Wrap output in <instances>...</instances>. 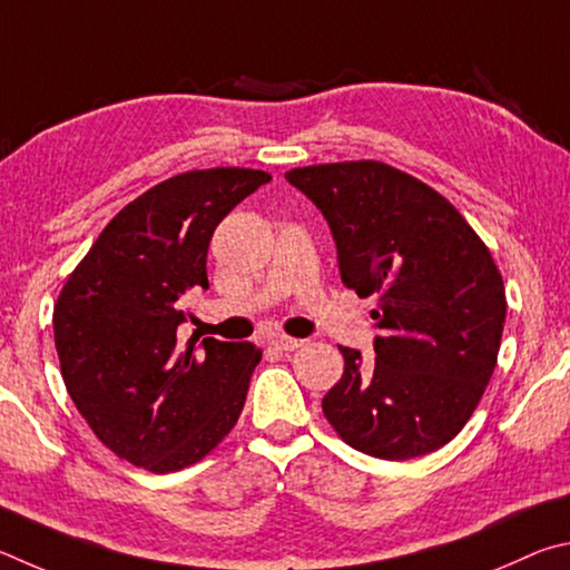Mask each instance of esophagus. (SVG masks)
Listing matches in <instances>:
<instances>
[{
	"instance_id": "obj_1",
	"label": "esophagus",
	"mask_w": 570,
	"mask_h": 570,
	"mask_svg": "<svg viewBox=\"0 0 570 570\" xmlns=\"http://www.w3.org/2000/svg\"><path fill=\"white\" fill-rule=\"evenodd\" d=\"M273 343L277 351H285V353H291V351H297V347H303V341H297V337H287V335H275Z\"/></svg>"
}]
</instances>
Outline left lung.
<instances>
[{
    "mask_svg": "<svg viewBox=\"0 0 570 570\" xmlns=\"http://www.w3.org/2000/svg\"><path fill=\"white\" fill-rule=\"evenodd\" d=\"M285 179L331 225L343 283L377 297L375 357L341 345L345 371L323 397L327 423L383 461L451 443L501 351L505 291L491 249L441 193L385 163L295 167Z\"/></svg>",
    "mask_w": 570,
    "mask_h": 570,
    "instance_id": "1",
    "label": "left lung"
}]
</instances>
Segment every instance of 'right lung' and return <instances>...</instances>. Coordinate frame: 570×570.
<instances>
[{"label": "right lung", "instance_id": "add662e5", "mask_svg": "<svg viewBox=\"0 0 570 570\" xmlns=\"http://www.w3.org/2000/svg\"><path fill=\"white\" fill-rule=\"evenodd\" d=\"M263 169H189L109 219L55 303L59 367L77 411L115 455L175 473L223 443L263 357L253 343L193 335L183 301L207 287V247Z\"/></svg>", "mask_w": 570, "mask_h": 570}]
</instances>
